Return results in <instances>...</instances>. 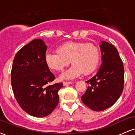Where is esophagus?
<instances>
[{
	"label": "esophagus",
	"mask_w": 135,
	"mask_h": 135,
	"mask_svg": "<svg viewBox=\"0 0 135 135\" xmlns=\"http://www.w3.org/2000/svg\"><path fill=\"white\" fill-rule=\"evenodd\" d=\"M74 83V82H66V81H64V82H63V85H64V86H66V85H68V84H73Z\"/></svg>",
	"instance_id": "1"
}]
</instances>
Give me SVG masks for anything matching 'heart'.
<instances>
[{"instance_id":"1","label":"heart","mask_w":135,"mask_h":135,"mask_svg":"<svg viewBox=\"0 0 135 135\" xmlns=\"http://www.w3.org/2000/svg\"><path fill=\"white\" fill-rule=\"evenodd\" d=\"M100 59V51L92 43L68 42L57 48V52H49L45 55L48 67L52 70L61 71L72 65L61 75V79H73L84 72L88 74L97 69Z\"/></svg>"}]
</instances>
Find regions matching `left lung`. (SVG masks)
<instances>
[{
    "label": "left lung",
    "mask_w": 135,
    "mask_h": 135,
    "mask_svg": "<svg viewBox=\"0 0 135 135\" xmlns=\"http://www.w3.org/2000/svg\"><path fill=\"white\" fill-rule=\"evenodd\" d=\"M101 42V66L97 74L86 81L89 86L81 97L83 103L94 111L104 110L117 101L124 80V69L118 51L107 42Z\"/></svg>",
    "instance_id": "obj_1"
}]
</instances>
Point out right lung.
<instances>
[{"mask_svg": "<svg viewBox=\"0 0 135 135\" xmlns=\"http://www.w3.org/2000/svg\"><path fill=\"white\" fill-rule=\"evenodd\" d=\"M47 46L41 39H34L15 55L11 70V85L15 98L29 115L46 117L58 104V91L62 83H49L55 77L49 70L45 55Z\"/></svg>", "mask_w": 135, "mask_h": 135, "instance_id": "right-lung-1", "label": "right lung"}]
</instances>
